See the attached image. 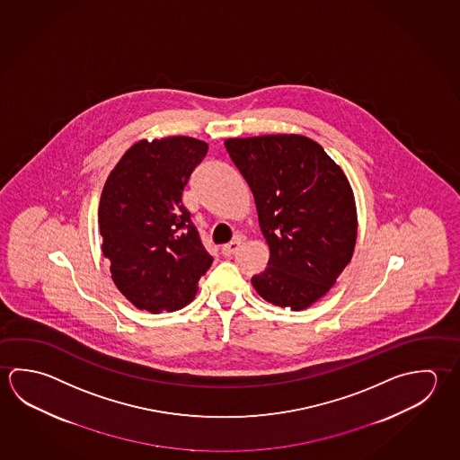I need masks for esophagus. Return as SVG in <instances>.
I'll use <instances>...</instances> for the list:
<instances>
[{
  "instance_id": "obj_1",
  "label": "esophagus",
  "mask_w": 460,
  "mask_h": 460,
  "mask_svg": "<svg viewBox=\"0 0 460 460\" xmlns=\"http://www.w3.org/2000/svg\"><path fill=\"white\" fill-rule=\"evenodd\" d=\"M241 247V239H234V241L227 242L223 245V249H221V253L225 255V257H231L234 255L237 250Z\"/></svg>"
}]
</instances>
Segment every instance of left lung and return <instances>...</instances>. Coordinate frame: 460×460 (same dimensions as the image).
Masks as SVG:
<instances>
[{"instance_id": "8db88e82", "label": "left lung", "mask_w": 460, "mask_h": 460, "mask_svg": "<svg viewBox=\"0 0 460 460\" xmlns=\"http://www.w3.org/2000/svg\"><path fill=\"white\" fill-rule=\"evenodd\" d=\"M270 247L252 284L266 302L304 310L322 298L354 253L357 208L344 171L320 144L296 134L227 138Z\"/></svg>"}]
</instances>
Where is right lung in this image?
Returning a JSON list of instances; mask_svg holds the SVG:
<instances>
[{
    "label": "right lung",
    "instance_id": "1",
    "mask_svg": "<svg viewBox=\"0 0 460 460\" xmlns=\"http://www.w3.org/2000/svg\"><path fill=\"white\" fill-rule=\"evenodd\" d=\"M208 146L194 137L140 140L106 179L98 225L116 288L150 314L192 302L213 257L203 247L182 192Z\"/></svg>",
    "mask_w": 460,
    "mask_h": 460
}]
</instances>
